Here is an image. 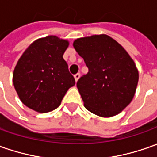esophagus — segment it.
<instances>
[{"label": "esophagus", "mask_w": 157, "mask_h": 157, "mask_svg": "<svg viewBox=\"0 0 157 157\" xmlns=\"http://www.w3.org/2000/svg\"><path fill=\"white\" fill-rule=\"evenodd\" d=\"M80 76H81V74L80 73H77V74H75L74 75L75 79V82H77L78 81V79L80 78Z\"/></svg>", "instance_id": "34e87169"}]
</instances>
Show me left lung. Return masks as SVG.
I'll return each mask as SVG.
<instances>
[{
	"mask_svg": "<svg viewBox=\"0 0 157 157\" xmlns=\"http://www.w3.org/2000/svg\"><path fill=\"white\" fill-rule=\"evenodd\" d=\"M73 46L88 68L76 83L84 106L104 118L119 114L131 103L137 89L138 71L134 61L105 34L77 38Z\"/></svg>",
	"mask_w": 157,
	"mask_h": 157,
	"instance_id": "1",
	"label": "left lung"
}]
</instances>
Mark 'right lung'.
<instances>
[{"mask_svg": "<svg viewBox=\"0 0 157 157\" xmlns=\"http://www.w3.org/2000/svg\"><path fill=\"white\" fill-rule=\"evenodd\" d=\"M69 41L56 36L38 38L25 50L16 64L13 82L22 103L38 113L60 105L75 83L63 55Z\"/></svg>", "mask_w": 157, "mask_h": 157, "instance_id": "obj_1", "label": "right lung"}]
</instances>
